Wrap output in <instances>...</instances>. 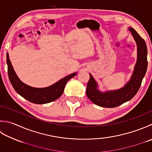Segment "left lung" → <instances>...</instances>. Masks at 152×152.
I'll use <instances>...</instances> for the list:
<instances>
[{"label": "left lung", "mask_w": 152, "mask_h": 152, "mask_svg": "<svg viewBox=\"0 0 152 152\" xmlns=\"http://www.w3.org/2000/svg\"><path fill=\"white\" fill-rule=\"evenodd\" d=\"M137 45V61L129 81L123 88L115 90L102 91L98 89L97 82L90 73L86 95L92 102L102 107L113 108L129 102L137 93L148 67L146 44L134 29L129 28Z\"/></svg>", "instance_id": "left-lung-1"}]
</instances>
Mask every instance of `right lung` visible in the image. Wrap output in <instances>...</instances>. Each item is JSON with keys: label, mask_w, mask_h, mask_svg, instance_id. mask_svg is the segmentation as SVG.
<instances>
[{"label": "right lung", "mask_w": 152, "mask_h": 152, "mask_svg": "<svg viewBox=\"0 0 152 152\" xmlns=\"http://www.w3.org/2000/svg\"><path fill=\"white\" fill-rule=\"evenodd\" d=\"M7 62L8 77L14 89L21 96L33 103L45 104L57 99L63 94L67 82L77 74V72H74L48 87L34 88L24 84L19 79L9 59L8 53L7 54Z\"/></svg>", "instance_id": "add662e5"}]
</instances>
